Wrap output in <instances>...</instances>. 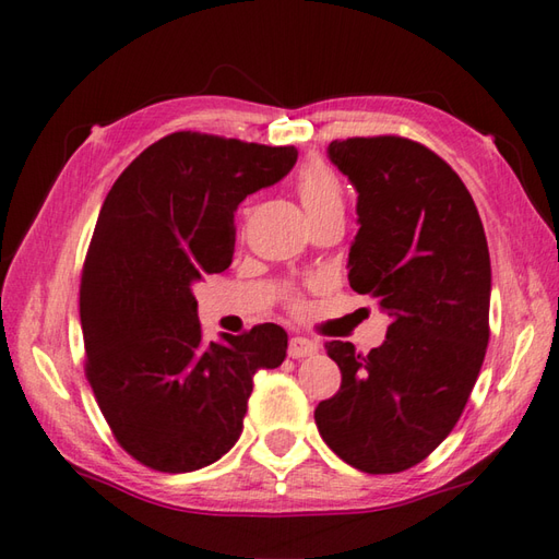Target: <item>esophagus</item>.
Segmentation results:
<instances>
[{
    "instance_id": "1",
    "label": "esophagus",
    "mask_w": 559,
    "mask_h": 559,
    "mask_svg": "<svg viewBox=\"0 0 559 559\" xmlns=\"http://www.w3.org/2000/svg\"><path fill=\"white\" fill-rule=\"evenodd\" d=\"M319 350V346L314 341H310V338H302V336H295V338H290V346H288V355L290 358H295V360H300V358H310V355H314Z\"/></svg>"
}]
</instances>
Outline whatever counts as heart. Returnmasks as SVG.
I'll use <instances>...</instances> for the list:
<instances>
[{
	"instance_id": "obj_1",
	"label": "heart",
	"mask_w": 559,
	"mask_h": 559,
	"mask_svg": "<svg viewBox=\"0 0 559 559\" xmlns=\"http://www.w3.org/2000/svg\"><path fill=\"white\" fill-rule=\"evenodd\" d=\"M295 189H298L307 221L326 216V213H343V206H346L338 177L324 165H307Z\"/></svg>"
}]
</instances>
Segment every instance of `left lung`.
<instances>
[{"label": "left lung", "instance_id": "left-lung-1", "mask_svg": "<svg viewBox=\"0 0 559 559\" xmlns=\"http://www.w3.org/2000/svg\"><path fill=\"white\" fill-rule=\"evenodd\" d=\"M358 192L348 281L391 324L367 355L329 341L341 389L314 411L329 449L365 473L420 463L454 430L490 338V252L466 185L401 136L331 141Z\"/></svg>", "mask_w": 559, "mask_h": 559}]
</instances>
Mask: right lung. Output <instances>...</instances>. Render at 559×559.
I'll list each match as a JSON object with an SVG mask.
<instances>
[{"label":"right lung","instance_id":"obj_1","mask_svg":"<svg viewBox=\"0 0 559 559\" xmlns=\"http://www.w3.org/2000/svg\"><path fill=\"white\" fill-rule=\"evenodd\" d=\"M295 160L293 146L175 132L103 201L79 298L86 377L117 442L148 468L218 461L242 432L254 374L286 360L276 324L204 343L194 283L230 266L237 206Z\"/></svg>","mask_w":559,"mask_h":559}]
</instances>
